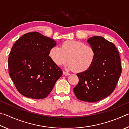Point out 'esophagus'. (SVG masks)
Here are the masks:
<instances>
[{
	"label": "esophagus",
	"instance_id": "esophagus-1",
	"mask_svg": "<svg viewBox=\"0 0 129 129\" xmlns=\"http://www.w3.org/2000/svg\"><path fill=\"white\" fill-rule=\"evenodd\" d=\"M63 75H65V76H67V75H69L70 74V73H67V72H66V71H63Z\"/></svg>",
	"mask_w": 129,
	"mask_h": 129
}]
</instances>
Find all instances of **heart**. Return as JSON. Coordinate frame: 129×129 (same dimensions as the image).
Returning <instances> with one entry per match:
<instances>
[{"label":"heart","mask_w":129,"mask_h":129,"mask_svg":"<svg viewBox=\"0 0 129 129\" xmlns=\"http://www.w3.org/2000/svg\"><path fill=\"white\" fill-rule=\"evenodd\" d=\"M50 57L58 66L67 60V67L78 73L87 71L93 64L96 53L93 47L84 42L75 40L63 42L60 47L54 46L49 52Z\"/></svg>","instance_id":"1"}]
</instances>
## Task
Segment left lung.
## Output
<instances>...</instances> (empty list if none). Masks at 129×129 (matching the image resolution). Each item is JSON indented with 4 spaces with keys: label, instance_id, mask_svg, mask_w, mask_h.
<instances>
[{
    "label": "left lung",
    "instance_id": "8db88e82",
    "mask_svg": "<svg viewBox=\"0 0 129 129\" xmlns=\"http://www.w3.org/2000/svg\"><path fill=\"white\" fill-rule=\"evenodd\" d=\"M87 42L95 51V58L88 70L76 74L79 82L74 92L79 100L94 103L114 91L122 72L121 59L115 45L104 38L94 36Z\"/></svg>",
    "mask_w": 129,
    "mask_h": 129
}]
</instances>
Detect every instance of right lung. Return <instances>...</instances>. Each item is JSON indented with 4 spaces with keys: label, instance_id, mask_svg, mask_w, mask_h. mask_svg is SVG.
<instances>
[{
    "label": "right lung",
    "instance_id": "1",
    "mask_svg": "<svg viewBox=\"0 0 129 129\" xmlns=\"http://www.w3.org/2000/svg\"><path fill=\"white\" fill-rule=\"evenodd\" d=\"M55 45V41L37 31L25 34L13 45L8 56V72L22 95L46 98L62 76V70L49 55Z\"/></svg>",
    "mask_w": 129,
    "mask_h": 129
}]
</instances>
